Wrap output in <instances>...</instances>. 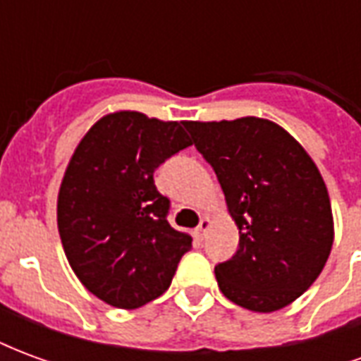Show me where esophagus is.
Listing matches in <instances>:
<instances>
[{"mask_svg": "<svg viewBox=\"0 0 361 361\" xmlns=\"http://www.w3.org/2000/svg\"><path fill=\"white\" fill-rule=\"evenodd\" d=\"M209 228H211V220L209 219H201V222H199V226H197V238H201L203 240L204 235H207V232H209Z\"/></svg>", "mask_w": 361, "mask_h": 361, "instance_id": "esophagus-1", "label": "esophagus"}]
</instances>
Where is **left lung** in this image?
<instances>
[{"label":"left lung","mask_w":361,"mask_h":361,"mask_svg":"<svg viewBox=\"0 0 361 361\" xmlns=\"http://www.w3.org/2000/svg\"><path fill=\"white\" fill-rule=\"evenodd\" d=\"M183 126L240 228L235 255L214 267L222 294L259 313L286 307L317 280L333 247L331 199L317 166L269 119Z\"/></svg>","instance_id":"left-lung-1"}]
</instances>
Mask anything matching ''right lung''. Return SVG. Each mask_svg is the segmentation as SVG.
I'll return each instance as SVG.
<instances>
[{
	"label": "right lung",
	"mask_w": 361,
	"mask_h": 361,
	"mask_svg": "<svg viewBox=\"0 0 361 361\" xmlns=\"http://www.w3.org/2000/svg\"><path fill=\"white\" fill-rule=\"evenodd\" d=\"M191 145L183 121L114 111L96 121L67 164L58 230L69 265L90 294L137 310L172 284L191 235L168 222L170 201L152 173Z\"/></svg>",
	"instance_id": "1"
}]
</instances>
